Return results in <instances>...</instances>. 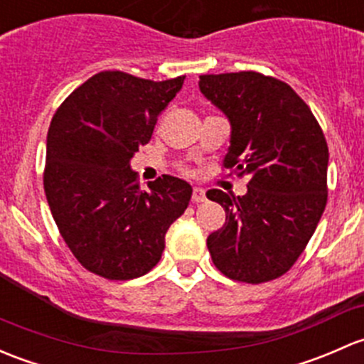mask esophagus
Segmentation results:
<instances>
[{"instance_id":"34e87169","label":"esophagus","mask_w":364,"mask_h":364,"mask_svg":"<svg viewBox=\"0 0 364 364\" xmlns=\"http://www.w3.org/2000/svg\"><path fill=\"white\" fill-rule=\"evenodd\" d=\"M192 200L195 202V204H200V202H205V190L204 188H198V186H195L193 193H192Z\"/></svg>"}]
</instances>
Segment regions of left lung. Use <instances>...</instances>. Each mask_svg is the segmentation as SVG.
Segmentation results:
<instances>
[{
    "label": "left lung",
    "mask_w": 364,
    "mask_h": 364,
    "mask_svg": "<svg viewBox=\"0 0 364 364\" xmlns=\"http://www.w3.org/2000/svg\"><path fill=\"white\" fill-rule=\"evenodd\" d=\"M198 89L230 122L223 166L250 176L242 197L208 192L227 213L208 237L213 263L233 281H272L291 269L326 208L324 134L300 95L272 76L202 75Z\"/></svg>",
    "instance_id": "left-lung-1"
}]
</instances>
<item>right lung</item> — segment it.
Here are the masks:
<instances>
[{
    "label": "right lung",
    "instance_id": "add662e5",
    "mask_svg": "<svg viewBox=\"0 0 364 364\" xmlns=\"http://www.w3.org/2000/svg\"><path fill=\"white\" fill-rule=\"evenodd\" d=\"M183 82L185 76L151 82L102 71L53 114L45 195L64 242L101 277L127 281L150 272L167 230L188 208L192 186L185 179L166 174L143 192L131 169Z\"/></svg>",
    "mask_w": 364,
    "mask_h": 364
}]
</instances>
